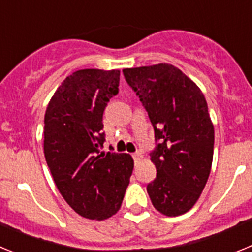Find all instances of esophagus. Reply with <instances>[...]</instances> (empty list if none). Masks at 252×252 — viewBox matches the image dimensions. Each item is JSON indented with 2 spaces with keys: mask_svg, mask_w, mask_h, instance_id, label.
Returning <instances> with one entry per match:
<instances>
[{
  "mask_svg": "<svg viewBox=\"0 0 252 252\" xmlns=\"http://www.w3.org/2000/svg\"><path fill=\"white\" fill-rule=\"evenodd\" d=\"M132 158H133V160H135V162H137L142 159V154L140 153V151H136V153L132 154Z\"/></svg>",
  "mask_w": 252,
  "mask_h": 252,
  "instance_id": "1",
  "label": "esophagus"
}]
</instances>
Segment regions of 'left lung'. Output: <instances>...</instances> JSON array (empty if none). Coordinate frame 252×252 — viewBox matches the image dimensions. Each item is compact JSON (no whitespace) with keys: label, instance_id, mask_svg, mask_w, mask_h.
<instances>
[{"label":"left lung","instance_id":"obj_1","mask_svg":"<svg viewBox=\"0 0 252 252\" xmlns=\"http://www.w3.org/2000/svg\"><path fill=\"white\" fill-rule=\"evenodd\" d=\"M128 86L145 107L157 146L150 153L157 178L148 184L151 203L162 215L188 212L208 180L215 128L197 84L171 64L126 68Z\"/></svg>","mask_w":252,"mask_h":252}]
</instances>
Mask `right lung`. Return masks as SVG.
<instances>
[{
    "mask_svg": "<svg viewBox=\"0 0 252 252\" xmlns=\"http://www.w3.org/2000/svg\"><path fill=\"white\" fill-rule=\"evenodd\" d=\"M119 83L120 70H77L55 91L44 119V154L55 186L90 220L119 211L132 174L131 155L102 151L103 112Z\"/></svg>",
    "mask_w": 252,
    "mask_h": 252,
    "instance_id": "right-lung-1",
    "label": "right lung"
}]
</instances>
